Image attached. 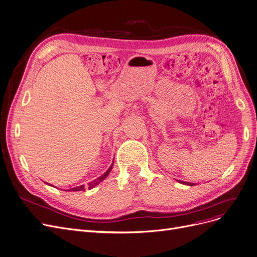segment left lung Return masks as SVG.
<instances>
[{"label": "left lung", "mask_w": 257, "mask_h": 257, "mask_svg": "<svg viewBox=\"0 0 257 257\" xmlns=\"http://www.w3.org/2000/svg\"><path fill=\"white\" fill-rule=\"evenodd\" d=\"M180 183H182V184H184V185H189V186H193L194 184L193 183H188V182H184V181H179Z\"/></svg>", "instance_id": "1"}]
</instances>
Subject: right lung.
Returning a JSON list of instances; mask_svg holds the SVG:
<instances>
[{"mask_svg": "<svg viewBox=\"0 0 257 257\" xmlns=\"http://www.w3.org/2000/svg\"><path fill=\"white\" fill-rule=\"evenodd\" d=\"M113 165H114V161H113V163H112V165L108 167V169L106 170V172L102 175V176H100L99 178H97V179H95V180H93L92 182H90L89 183V189H92V188H94L96 185H98L99 183L101 182V181H103L107 176H108V174L111 173V170H112V167H113ZM49 185H51V184H49ZM54 187V186H53ZM82 190H85V188H84V185H80V186H76V187H73V188H70V189H67L66 191H82Z\"/></svg>", "mask_w": 257, "mask_h": 257, "instance_id": "obj_1", "label": "right lung"}]
</instances>
